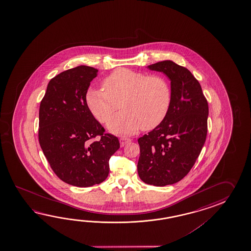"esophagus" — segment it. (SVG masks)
Returning <instances> with one entry per match:
<instances>
[{
    "label": "esophagus",
    "instance_id": "esophagus-1",
    "mask_svg": "<svg viewBox=\"0 0 251 251\" xmlns=\"http://www.w3.org/2000/svg\"><path fill=\"white\" fill-rule=\"evenodd\" d=\"M119 142H120V145L124 146V145L128 144L129 142H131V139L126 138V137H121L119 139Z\"/></svg>",
    "mask_w": 251,
    "mask_h": 251
}]
</instances>
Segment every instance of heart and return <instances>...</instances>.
I'll use <instances>...</instances> for the list:
<instances>
[{"instance_id": "obj_1", "label": "heart", "mask_w": 251, "mask_h": 251, "mask_svg": "<svg viewBox=\"0 0 251 251\" xmlns=\"http://www.w3.org/2000/svg\"><path fill=\"white\" fill-rule=\"evenodd\" d=\"M105 91L91 88L86 102L91 114L100 123L107 124L113 133L133 134L143 128L152 130L164 121L171 104L168 80L159 75H149L126 68L114 71L103 82Z\"/></svg>"}]
</instances>
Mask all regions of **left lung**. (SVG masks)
<instances>
[{"mask_svg": "<svg viewBox=\"0 0 251 251\" xmlns=\"http://www.w3.org/2000/svg\"><path fill=\"white\" fill-rule=\"evenodd\" d=\"M171 80V104L164 121L138 139L137 171L148 185L164 187L192 169L207 134L208 103L189 70L171 60L147 66Z\"/></svg>", "mask_w": 251, "mask_h": 251, "instance_id": "obj_1", "label": "left lung"}]
</instances>
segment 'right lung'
I'll return each instance as SVG.
<instances>
[{"label":"right lung","instance_id":"1","mask_svg":"<svg viewBox=\"0 0 251 251\" xmlns=\"http://www.w3.org/2000/svg\"><path fill=\"white\" fill-rule=\"evenodd\" d=\"M98 70L86 65L66 70L48 82L39 107L38 140L51 169L75 187L104 181L109 159L120 147L118 137L104 133L86 102ZM100 136L95 141L92 140Z\"/></svg>","mask_w":251,"mask_h":251}]
</instances>
